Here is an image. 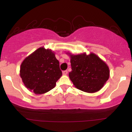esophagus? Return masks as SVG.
Here are the masks:
<instances>
[{
    "label": "esophagus",
    "mask_w": 132,
    "mask_h": 132,
    "mask_svg": "<svg viewBox=\"0 0 132 132\" xmlns=\"http://www.w3.org/2000/svg\"><path fill=\"white\" fill-rule=\"evenodd\" d=\"M62 74H63L64 75H66L68 74V71L67 70L63 71H62Z\"/></svg>",
    "instance_id": "1"
}]
</instances>
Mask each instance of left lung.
<instances>
[{
    "instance_id": "left-lung-1",
    "label": "left lung",
    "mask_w": 132,
    "mask_h": 132,
    "mask_svg": "<svg viewBox=\"0 0 132 132\" xmlns=\"http://www.w3.org/2000/svg\"><path fill=\"white\" fill-rule=\"evenodd\" d=\"M70 57L71 71L69 77L76 88L87 93H95L104 87L110 75L108 64L95 54L86 52L73 54Z\"/></svg>"
}]
</instances>
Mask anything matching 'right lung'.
<instances>
[{"label":"right lung","mask_w":132,"mask_h":132,"mask_svg":"<svg viewBox=\"0 0 132 132\" xmlns=\"http://www.w3.org/2000/svg\"><path fill=\"white\" fill-rule=\"evenodd\" d=\"M19 75L26 88L38 95L54 88L62 71L55 52L41 47L23 61Z\"/></svg>","instance_id":"obj_1"}]
</instances>
